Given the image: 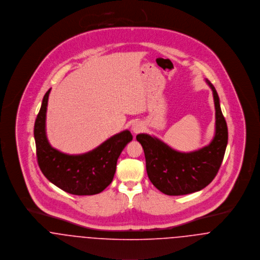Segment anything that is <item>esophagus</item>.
I'll use <instances>...</instances> for the list:
<instances>
[{"label":"esophagus","instance_id":"obj_1","mask_svg":"<svg viewBox=\"0 0 260 260\" xmlns=\"http://www.w3.org/2000/svg\"><path fill=\"white\" fill-rule=\"evenodd\" d=\"M144 129V124L141 121H135L132 124V132L134 134H139Z\"/></svg>","mask_w":260,"mask_h":260}]
</instances>
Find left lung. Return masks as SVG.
I'll return each instance as SVG.
<instances>
[{"label":"left lung","instance_id":"left-lung-1","mask_svg":"<svg viewBox=\"0 0 260 260\" xmlns=\"http://www.w3.org/2000/svg\"><path fill=\"white\" fill-rule=\"evenodd\" d=\"M205 81L212 89L215 107V135L210 144L194 151L180 152L149 135L137 136L144 148L148 178L165 194L183 196L202 190L213 180L223 160L228 125L215 87Z\"/></svg>","mask_w":260,"mask_h":260}]
</instances>
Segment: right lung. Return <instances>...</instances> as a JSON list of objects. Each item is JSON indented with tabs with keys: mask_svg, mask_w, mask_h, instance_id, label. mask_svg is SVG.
I'll use <instances>...</instances> for the list:
<instances>
[{
	"mask_svg": "<svg viewBox=\"0 0 260 260\" xmlns=\"http://www.w3.org/2000/svg\"><path fill=\"white\" fill-rule=\"evenodd\" d=\"M51 88L46 92L35 121L34 137L37 158L44 175L58 188L76 196L102 192L113 181L117 158L132 142L129 131L110 138L94 149L83 154H67L54 148L46 135V114Z\"/></svg>",
	"mask_w": 260,
	"mask_h": 260,
	"instance_id": "add662e5",
	"label": "right lung"
}]
</instances>
